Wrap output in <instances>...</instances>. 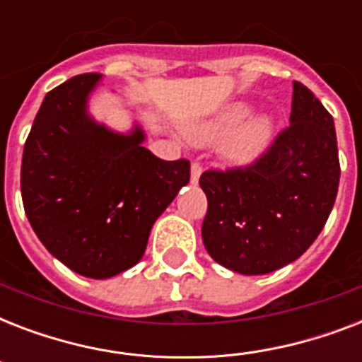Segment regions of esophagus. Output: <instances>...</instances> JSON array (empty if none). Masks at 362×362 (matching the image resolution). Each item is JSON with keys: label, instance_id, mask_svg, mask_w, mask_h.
Segmentation results:
<instances>
[{"label": "esophagus", "instance_id": "obj_1", "mask_svg": "<svg viewBox=\"0 0 362 362\" xmlns=\"http://www.w3.org/2000/svg\"><path fill=\"white\" fill-rule=\"evenodd\" d=\"M203 173V165L199 161H193L192 163V182H199V176Z\"/></svg>", "mask_w": 362, "mask_h": 362}]
</instances>
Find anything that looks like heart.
<instances>
[{
  "instance_id": "b5f03b06",
  "label": "heart",
  "mask_w": 362,
  "mask_h": 362,
  "mask_svg": "<svg viewBox=\"0 0 362 362\" xmlns=\"http://www.w3.org/2000/svg\"><path fill=\"white\" fill-rule=\"evenodd\" d=\"M250 112H252V109L247 105L235 103L227 107L223 112H220V116L214 122L189 129V136L197 142H214L218 139H223L237 129L238 125L244 124ZM267 136H269V122H253V124L247 125L246 129H242L240 135L231 142L229 158L235 159V161H246V159L253 158L263 148Z\"/></svg>"
}]
</instances>
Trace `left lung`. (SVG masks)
<instances>
[{
    "instance_id": "1",
    "label": "left lung",
    "mask_w": 362,
    "mask_h": 362,
    "mask_svg": "<svg viewBox=\"0 0 362 362\" xmlns=\"http://www.w3.org/2000/svg\"><path fill=\"white\" fill-rule=\"evenodd\" d=\"M340 182L337 131L329 110L293 82L291 116L252 163L204 170L209 209L203 242L216 263L269 274L303 255L325 227Z\"/></svg>"
}]
</instances>
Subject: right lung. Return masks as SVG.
Masks as SVG:
<instances>
[{
  "instance_id": "add662e5",
  "label": "right lung",
  "mask_w": 362,
  "mask_h": 362,
  "mask_svg": "<svg viewBox=\"0 0 362 362\" xmlns=\"http://www.w3.org/2000/svg\"><path fill=\"white\" fill-rule=\"evenodd\" d=\"M101 78L84 73L47 93L24 144L20 189L28 220L54 257L105 280L131 269L150 229L189 182V161H165L144 133L116 135L86 115Z\"/></svg>"
}]
</instances>
